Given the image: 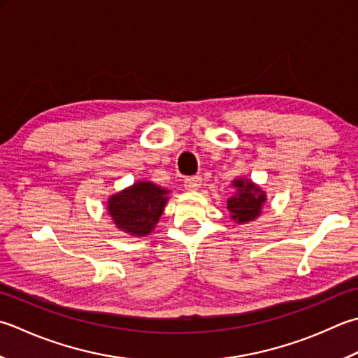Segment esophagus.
Returning a JSON list of instances; mask_svg holds the SVG:
<instances>
[{
  "mask_svg": "<svg viewBox=\"0 0 358 358\" xmlns=\"http://www.w3.org/2000/svg\"><path fill=\"white\" fill-rule=\"evenodd\" d=\"M201 186V177L200 175H192V177H187L185 180V187L187 191H195V189H199Z\"/></svg>",
  "mask_w": 358,
  "mask_h": 358,
  "instance_id": "esophagus-1",
  "label": "esophagus"
}]
</instances>
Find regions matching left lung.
Here are the masks:
<instances>
[{
    "instance_id": "obj_1",
    "label": "left lung",
    "mask_w": 358,
    "mask_h": 358,
    "mask_svg": "<svg viewBox=\"0 0 358 358\" xmlns=\"http://www.w3.org/2000/svg\"><path fill=\"white\" fill-rule=\"evenodd\" d=\"M233 186H236L237 194L228 200L231 219L237 223L256 219L261 214V208L265 201V194L261 191V187L243 180H236Z\"/></svg>"
}]
</instances>
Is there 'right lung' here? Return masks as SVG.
<instances>
[{
  "label": "right lung",
  "mask_w": 358,
  "mask_h": 358,
  "mask_svg": "<svg viewBox=\"0 0 358 358\" xmlns=\"http://www.w3.org/2000/svg\"><path fill=\"white\" fill-rule=\"evenodd\" d=\"M169 191L150 181H139L108 200V213L116 227L131 236H147L155 228Z\"/></svg>",
  "instance_id": "add662e5"
}]
</instances>
